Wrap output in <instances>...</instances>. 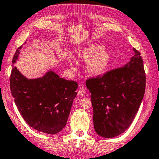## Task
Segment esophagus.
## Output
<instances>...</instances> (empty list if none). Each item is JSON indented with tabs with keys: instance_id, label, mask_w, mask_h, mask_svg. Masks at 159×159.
Returning <instances> with one entry per match:
<instances>
[{
	"instance_id": "obj_1",
	"label": "esophagus",
	"mask_w": 159,
	"mask_h": 159,
	"mask_svg": "<svg viewBox=\"0 0 159 159\" xmlns=\"http://www.w3.org/2000/svg\"><path fill=\"white\" fill-rule=\"evenodd\" d=\"M85 93V90L84 89V88H80V89L78 90V93H79L80 96H83V95H84Z\"/></svg>"
}]
</instances>
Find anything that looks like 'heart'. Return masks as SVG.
Here are the masks:
<instances>
[{"label": "heart", "mask_w": 159, "mask_h": 159, "mask_svg": "<svg viewBox=\"0 0 159 159\" xmlns=\"http://www.w3.org/2000/svg\"><path fill=\"white\" fill-rule=\"evenodd\" d=\"M78 56L82 61H89L87 64V70L92 75H101L108 69L111 56L110 52L99 44H90L80 48L78 50ZM71 66L75 64L74 59L71 57L69 58Z\"/></svg>", "instance_id": "1"}]
</instances>
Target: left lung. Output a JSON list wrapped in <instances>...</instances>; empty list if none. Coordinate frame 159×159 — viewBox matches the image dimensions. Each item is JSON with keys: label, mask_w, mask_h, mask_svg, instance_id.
I'll list each match as a JSON object with an SVG mask.
<instances>
[{"label": "left lung", "mask_w": 159, "mask_h": 159, "mask_svg": "<svg viewBox=\"0 0 159 159\" xmlns=\"http://www.w3.org/2000/svg\"><path fill=\"white\" fill-rule=\"evenodd\" d=\"M124 67L111 70L102 77L85 82L91 93L93 124L98 135L112 138L127 130L134 119L143 100L146 75L140 53Z\"/></svg>", "instance_id": "1"}]
</instances>
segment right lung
<instances>
[{"mask_svg":"<svg viewBox=\"0 0 159 159\" xmlns=\"http://www.w3.org/2000/svg\"><path fill=\"white\" fill-rule=\"evenodd\" d=\"M22 47L14 54L10 78L15 103L30 127L49 134H57L66 125L78 84L60 78L52 70L42 77L27 79L13 66Z\"/></svg>","mask_w":159,"mask_h":159,"instance_id":"1","label":"right lung"}]
</instances>
